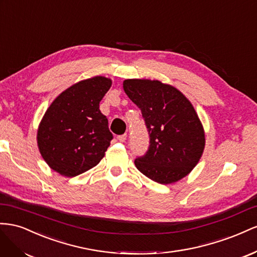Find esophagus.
<instances>
[{
  "label": "esophagus",
  "mask_w": 257,
  "mask_h": 257,
  "mask_svg": "<svg viewBox=\"0 0 257 257\" xmlns=\"http://www.w3.org/2000/svg\"><path fill=\"white\" fill-rule=\"evenodd\" d=\"M126 139H127V135H120L117 137V140H118L119 142H124L126 141Z\"/></svg>",
  "instance_id": "1"
}]
</instances>
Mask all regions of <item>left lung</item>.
<instances>
[{
    "label": "left lung",
    "mask_w": 257,
    "mask_h": 257,
    "mask_svg": "<svg viewBox=\"0 0 257 257\" xmlns=\"http://www.w3.org/2000/svg\"><path fill=\"white\" fill-rule=\"evenodd\" d=\"M123 90L141 109L150 135L149 150L135 160L138 170L160 184L184 178L199 161L206 143L192 103L159 80L126 79Z\"/></svg>",
    "instance_id": "8db88e82"
}]
</instances>
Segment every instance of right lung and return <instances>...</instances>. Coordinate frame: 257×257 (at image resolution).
Segmentation results:
<instances>
[{"instance_id": "1", "label": "right lung", "mask_w": 257, "mask_h": 257, "mask_svg": "<svg viewBox=\"0 0 257 257\" xmlns=\"http://www.w3.org/2000/svg\"><path fill=\"white\" fill-rule=\"evenodd\" d=\"M112 80L96 76L58 96L38 130L41 155L51 169L68 178L91 169L103 158L113 139L99 104Z\"/></svg>"}]
</instances>
